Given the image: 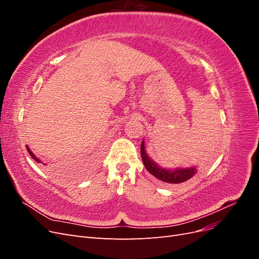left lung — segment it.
I'll return each instance as SVG.
<instances>
[{
    "instance_id": "obj_1",
    "label": "left lung",
    "mask_w": 259,
    "mask_h": 259,
    "mask_svg": "<svg viewBox=\"0 0 259 259\" xmlns=\"http://www.w3.org/2000/svg\"><path fill=\"white\" fill-rule=\"evenodd\" d=\"M140 153H142V159L144 165L147 170L153 175L155 178H158L161 182L166 184H180L187 182L191 177H193L197 173V168L188 167V168H176V169H165L159 166L154 161H152L145 150V143L142 142V147H140Z\"/></svg>"
}]
</instances>
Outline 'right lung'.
Masks as SVG:
<instances>
[{"instance_id": "obj_1", "label": "right lung", "mask_w": 259, "mask_h": 259, "mask_svg": "<svg viewBox=\"0 0 259 259\" xmlns=\"http://www.w3.org/2000/svg\"><path fill=\"white\" fill-rule=\"evenodd\" d=\"M26 147H27V150H28V152H29V154H30V155H31V156H32V159H33V160H35V161H36V162H37V163H42V162H41V161H40V160H38V159H37V158H36V156H35V155H34V154H33V153H32V151H31V150H30V149H29V147H28V146H26ZM44 165H46V164H44Z\"/></svg>"}]
</instances>
